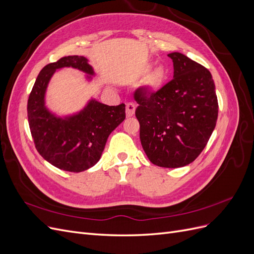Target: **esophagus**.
<instances>
[{"label": "esophagus", "instance_id": "1", "mask_svg": "<svg viewBox=\"0 0 254 254\" xmlns=\"http://www.w3.org/2000/svg\"><path fill=\"white\" fill-rule=\"evenodd\" d=\"M135 104H133V103H128L127 105H126V115L128 118H130V117H132V115L134 114V112H135Z\"/></svg>", "mask_w": 254, "mask_h": 254}]
</instances>
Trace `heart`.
<instances>
[{
  "label": "heart",
  "instance_id": "obj_1",
  "mask_svg": "<svg viewBox=\"0 0 254 254\" xmlns=\"http://www.w3.org/2000/svg\"><path fill=\"white\" fill-rule=\"evenodd\" d=\"M152 67L151 64H146L142 67V73H148ZM167 71L163 66H158L155 70L151 71L149 75L146 78V86H147L150 90H157L162 86V83L166 79Z\"/></svg>",
  "mask_w": 254,
  "mask_h": 254
}]
</instances>
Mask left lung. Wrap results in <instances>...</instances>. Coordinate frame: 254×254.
<instances>
[{"instance_id":"8db88e82","label":"left lung","mask_w":254,"mask_h":254,"mask_svg":"<svg viewBox=\"0 0 254 254\" xmlns=\"http://www.w3.org/2000/svg\"><path fill=\"white\" fill-rule=\"evenodd\" d=\"M174 78L156 93L134 92L140 140L150 162L186 166L200 155L216 126L218 102L210 71L181 53L167 55Z\"/></svg>"}]
</instances>
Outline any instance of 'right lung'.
<instances>
[{"instance_id": "right-lung-1", "label": "right lung", "mask_w": 254, "mask_h": 254, "mask_svg": "<svg viewBox=\"0 0 254 254\" xmlns=\"http://www.w3.org/2000/svg\"><path fill=\"white\" fill-rule=\"evenodd\" d=\"M64 67L87 74L91 81L95 72L83 56H66L45 65L30 92L27 117L38 152L59 170L80 173L94 166L104 151L108 136L125 120V105L108 106L91 98L83 108L60 117L45 104L53 75Z\"/></svg>"}]
</instances>
